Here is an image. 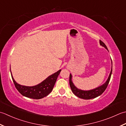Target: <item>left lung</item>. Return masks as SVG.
Returning <instances> with one entry per match:
<instances>
[{
  "label": "left lung",
  "mask_w": 126,
  "mask_h": 126,
  "mask_svg": "<svg viewBox=\"0 0 126 126\" xmlns=\"http://www.w3.org/2000/svg\"><path fill=\"white\" fill-rule=\"evenodd\" d=\"M99 43H100V45L102 46L103 47L106 48L108 50L106 45L104 44V42H103L101 40H99ZM112 66H111V72H110V73L109 77L108 78L106 83H105L103 85H101V86H99L96 89L91 90H89V91H83V90H79L74 85L72 81V75L71 74H70L69 81H70V85L72 91L73 92V93L75 94L76 96L78 97L79 98H83L84 99H90L92 98H96V97L100 96L101 94H102L103 93L105 90H106L108 85V84L109 83L110 79V78H111V76L112 73Z\"/></svg>",
  "instance_id": "left-lung-1"
}]
</instances>
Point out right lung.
Returning <instances> with one entry per match:
<instances>
[{
  "instance_id": "1",
  "label": "right lung",
  "mask_w": 126,
  "mask_h": 126,
  "mask_svg": "<svg viewBox=\"0 0 126 126\" xmlns=\"http://www.w3.org/2000/svg\"><path fill=\"white\" fill-rule=\"evenodd\" d=\"M61 70L56 72L43 81L42 83L34 86H26L17 83L11 74L12 80L15 86L19 93L23 96L32 99H41L49 94L54 88L56 79L61 72Z\"/></svg>"
}]
</instances>
